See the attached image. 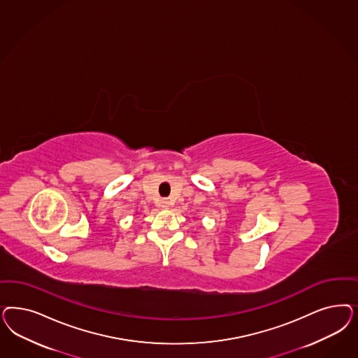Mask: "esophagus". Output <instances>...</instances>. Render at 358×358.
<instances>
[{"mask_svg":"<svg viewBox=\"0 0 358 358\" xmlns=\"http://www.w3.org/2000/svg\"><path fill=\"white\" fill-rule=\"evenodd\" d=\"M170 200L169 199H162L161 200V207L162 208H169L170 207Z\"/></svg>","mask_w":358,"mask_h":358,"instance_id":"esophagus-1","label":"esophagus"}]
</instances>
